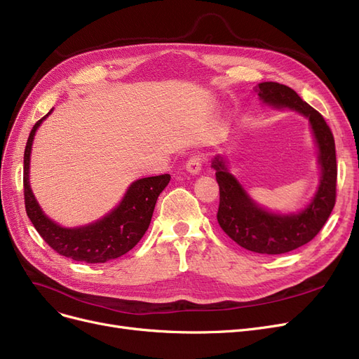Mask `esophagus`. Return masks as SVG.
<instances>
[{
    "instance_id": "1",
    "label": "esophagus",
    "mask_w": 359,
    "mask_h": 359,
    "mask_svg": "<svg viewBox=\"0 0 359 359\" xmlns=\"http://www.w3.org/2000/svg\"><path fill=\"white\" fill-rule=\"evenodd\" d=\"M203 168V158L201 156H192L187 163V170L192 175H198Z\"/></svg>"
}]
</instances>
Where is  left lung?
<instances>
[{
	"label": "left lung",
	"instance_id": "obj_1",
	"mask_svg": "<svg viewBox=\"0 0 359 359\" xmlns=\"http://www.w3.org/2000/svg\"><path fill=\"white\" fill-rule=\"evenodd\" d=\"M256 95L275 109H290L309 121L318 154L320 184L304 208L293 213L260 205L229 170L226 158L217 154L211 167L216 170L220 191L217 222L229 238L245 250L260 255H283L308 244L321 231L336 203V146L325 119L297 93L284 84L260 83Z\"/></svg>",
	"mask_w": 359,
	"mask_h": 359
}]
</instances>
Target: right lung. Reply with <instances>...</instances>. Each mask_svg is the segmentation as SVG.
Masks as SVG:
<instances>
[{
	"mask_svg": "<svg viewBox=\"0 0 359 359\" xmlns=\"http://www.w3.org/2000/svg\"><path fill=\"white\" fill-rule=\"evenodd\" d=\"M55 109V108H53ZM53 109L34 126L23 155V188L26 215L36 232L59 255L84 263H104L121 257L135 247L148 231L159 194L170 182V175L143 177L133 182L123 200L103 217L66 228L50 219L38 204L29 182L31 152L35 133Z\"/></svg>",
	"mask_w": 359,
	"mask_h": 359,
	"instance_id": "add662e5",
	"label": "right lung"
}]
</instances>
